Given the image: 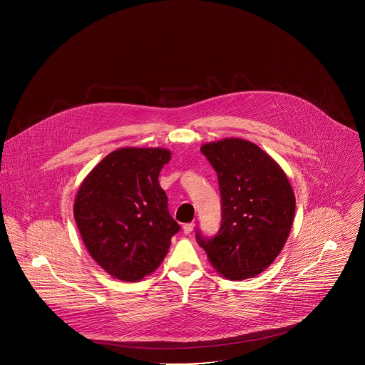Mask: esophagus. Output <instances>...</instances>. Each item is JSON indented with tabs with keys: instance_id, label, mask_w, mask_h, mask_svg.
I'll return each mask as SVG.
<instances>
[{
	"instance_id": "1",
	"label": "esophagus",
	"mask_w": 365,
	"mask_h": 365,
	"mask_svg": "<svg viewBox=\"0 0 365 365\" xmlns=\"http://www.w3.org/2000/svg\"><path fill=\"white\" fill-rule=\"evenodd\" d=\"M193 228H195V224H193V222L185 224V225H183V232H185V234H190V232L193 231Z\"/></svg>"
}]
</instances>
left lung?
<instances>
[{
  "instance_id": "left-lung-1",
  "label": "left lung",
  "mask_w": 365,
  "mask_h": 365,
  "mask_svg": "<svg viewBox=\"0 0 365 365\" xmlns=\"http://www.w3.org/2000/svg\"><path fill=\"white\" fill-rule=\"evenodd\" d=\"M200 151L218 176L222 218L212 238L196 230V241L224 277H254L286 244L296 206L293 189L282 168L254 143L225 138Z\"/></svg>"
}]
</instances>
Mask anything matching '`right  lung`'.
Instances as JSON below:
<instances>
[{"instance_id":"obj_1","label":"right lung","mask_w":365,"mask_h":365,"mask_svg":"<svg viewBox=\"0 0 365 365\" xmlns=\"http://www.w3.org/2000/svg\"><path fill=\"white\" fill-rule=\"evenodd\" d=\"M170 160L165 148H120L81 185L73 215L95 262L113 277L138 282L158 269L180 225L159 183Z\"/></svg>"}]
</instances>
